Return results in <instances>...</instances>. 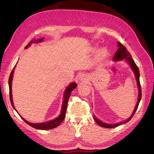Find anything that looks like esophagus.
<instances>
[{
	"label": "esophagus",
	"mask_w": 154,
	"mask_h": 154,
	"mask_svg": "<svg viewBox=\"0 0 154 154\" xmlns=\"http://www.w3.org/2000/svg\"><path fill=\"white\" fill-rule=\"evenodd\" d=\"M80 80H83V76H80Z\"/></svg>",
	"instance_id": "obj_1"
}]
</instances>
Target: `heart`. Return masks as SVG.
Masks as SVG:
<instances>
[{
  "mask_svg": "<svg viewBox=\"0 0 154 154\" xmlns=\"http://www.w3.org/2000/svg\"><path fill=\"white\" fill-rule=\"evenodd\" d=\"M106 55H107V50L105 48H102L98 51V53H97L96 57L97 60H101L104 59L106 57Z\"/></svg>",
  "mask_w": 154,
  "mask_h": 154,
  "instance_id": "heart-1",
  "label": "heart"
}]
</instances>
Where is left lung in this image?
Here are the masks:
<instances>
[{
    "label": "left lung",
    "instance_id": "left-lung-1",
    "mask_svg": "<svg viewBox=\"0 0 154 154\" xmlns=\"http://www.w3.org/2000/svg\"><path fill=\"white\" fill-rule=\"evenodd\" d=\"M118 49L116 51V53L114 55V57L113 58V60L114 61H119V60H122L123 59H125L126 61H127L128 64L130 65V67L132 69L133 72H134L135 74V77H136V81H137V84L138 86V88H139V95H138V100H137V104L136 105V107H135V109L134 110L133 113L132 114V116H130V117L127 119L126 121H124L123 122H119V123H116V124H108V123H105L102 122L101 121L99 120L98 119H97L94 116V119L95 120V122L98 124L100 127H104V128H114L118 127L119 125H121L122 124H125L126 123L128 122L129 121L132 119V118L133 117V116L134 115L135 112H136V111L137 109V107L138 105L139 104V102L141 101V85H140V82H139V75H140V74H139V68L137 66V65L135 63V62L134 61V60L132 58V56L130 54V53L128 52L127 51V48H126L125 46L121 44L120 42H118Z\"/></svg>",
    "mask_w": 154,
    "mask_h": 154
}]
</instances>
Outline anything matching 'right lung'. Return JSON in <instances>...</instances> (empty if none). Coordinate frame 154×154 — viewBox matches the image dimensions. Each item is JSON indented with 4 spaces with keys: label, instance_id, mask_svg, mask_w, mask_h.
<instances>
[{
    "label": "right lung",
    "instance_id": "obj_1",
    "mask_svg": "<svg viewBox=\"0 0 154 154\" xmlns=\"http://www.w3.org/2000/svg\"><path fill=\"white\" fill-rule=\"evenodd\" d=\"M44 40L43 38H42L38 40H31V42H29V43L27 44L26 46V49H27L28 47L31 45V44L32 43H38V42H42V40ZM16 67V66H15L14 67L13 69L12 70V71L10 74V78H9V81H8V83H9V88H10V101H11V103L12 105V106L13 107V109H15L16 111L17 110L15 109V106L13 105V99H12V94H11V83H12V80H13V73H14V69ZM77 87V84L76 83L72 82L70 84L67 88L66 91L64 92V100L63 101V104H62V111H61V114L59 115L58 117H57L56 119H53V120H51L49 121V122H46L44 123H29L28 122H27L26 119H24L22 117H21V118L24 121V122L28 124L29 125H30L31 127H33L36 129H38V130H50L54 128L57 127L58 126L60 125V124L61 123L63 120L64 119L65 117H66V110H67V103H68V100L69 98V96L71 94V92L76 88V87Z\"/></svg>",
    "mask_w": 154,
    "mask_h": 154
}]
</instances>
